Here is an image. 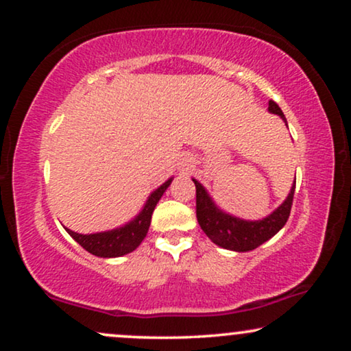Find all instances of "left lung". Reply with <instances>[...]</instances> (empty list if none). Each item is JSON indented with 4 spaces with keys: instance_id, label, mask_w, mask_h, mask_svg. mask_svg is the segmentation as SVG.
Here are the masks:
<instances>
[{
    "instance_id": "8db88e82",
    "label": "left lung",
    "mask_w": 351,
    "mask_h": 351,
    "mask_svg": "<svg viewBox=\"0 0 351 351\" xmlns=\"http://www.w3.org/2000/svg\"><path fill=\"white\" fill-rule=\"evenodd\" d=\"M268 110H270V113L280 114L286 123L285 113L278 107L275 100L268 102ZM193 182L196 186V219H198L201 230L208 234L210 241L219 244L220 247L237 252L252 251V249L268 241L271 237H275L289 219L292 201H294L295 182L285 203L267 219L257 220V222H247V220H239L228 214H223L222 210L215 208V204L210 201L199 182L195 179Z\"/></svg>"
}]
</instances>
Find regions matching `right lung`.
Instances as JSON below:
<instances>
[{
	"instance_id": "right-lung-1",
	"label": "right lung",
	"mask_w": 351,
	"mask_h": 351,
	"mask_svg": "<svg viewBox=\"0 0 351 351\" xmlns=\"http://www.w3.org/2000/svg\"><path fill=\"white\" fill-rule=\"evenodd\" d=\"M171 185V180H167L166 184H162L160 189L153 191L148 198L145 208L142 209V213L132 220L131 223L124 225L121 228L112 230V232H104V233H94V234H80L71 232L66 228V232L81 247H84L86 251L97 257H119L124 254L132 252L138 244L143 241V238L147 237L148 227L152 222V214L155 210V206L160 198L165 193L167 186Z\"/></svg>"
}]
</instances>
